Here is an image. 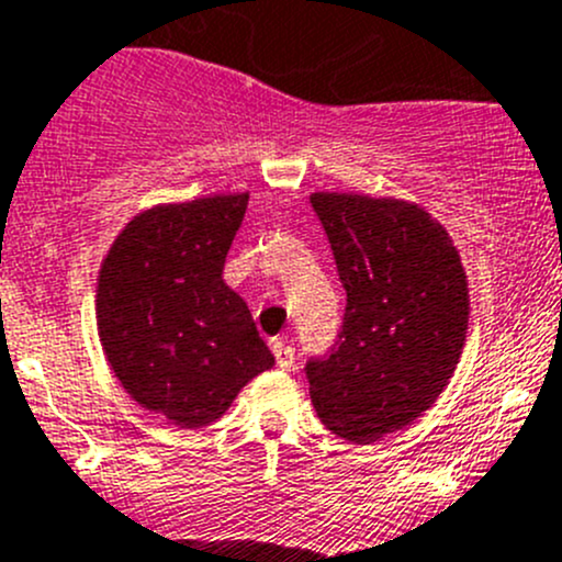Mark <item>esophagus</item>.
Returning <instances> with one entry per match:
<instances>
[{"mask_svg": "<svg viewBox=\"0 0 562 562\" xmlns=\"http://www.w3.org/2000/svg\"><path fill=\"white\" fill-rule=\"evenodd\" d=\"M271 351H274L277 368H280V370H293V368H296V351H293V348L288 346V342L271 340Z\"/></svg>", "mask_w": 562, "mask_h": 562, "instance_id": "34e87169", "label": "esophagus"}]
</instances>
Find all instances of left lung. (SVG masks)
Wrapping results in <instances>:
<instances>
[{
	"label": "left lung",
	"mask_w": 562,
	"mask_h": 562,
	"mask_svg": "<svg viewBox=\"0 0 562 562\" xmlns=\"http://www.w3.org/2000/svg\"><path fill=\"white\" fill-rule=\"evenodd\" d=\"M310 203L346 288L337 340L304 368L310 397L331 434L368 445L448 386L470 321L467 277L445 227L417 205L337 192Z\"/></svg>",
	"instance_id": "8db88e82"
}]
</instances>
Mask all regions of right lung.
I'll list each match as a JSON object with an SVG mask.
<instances>
[{
	"label": "right lung",
	"instance_id": "1",
	"mask_svg": "<svg viewBox=\"0 0 562 562\" xmlns=\"http://www.w3.org/2000/svg\"><path fill=\"white\" fill-rule=\"evenodd\" d=\"M249 194L159 205L128 222L98 277V335L120 384L181 428L220 419L274 364L244 299L225 285Z\"/></svg>",
	"mask_w": 562,
	"mask_h": 562
}]
</instances>
